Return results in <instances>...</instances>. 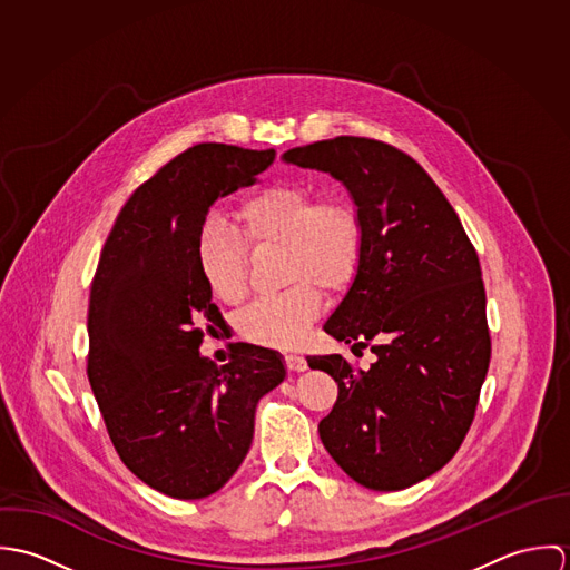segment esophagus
<instances>
[{
    "mask_svg": "<svg viewBox=\"0 0 570 570\" xmlns=\"http://www.w3.org/2000/svg\"><path fill=\"white\" fill-rule=\"evenodd\" d=\"M283 362H285V366H287V371H292V373H301V371L307 368V360L301 357V355H294V353L285 355Z\"/></svg>",
    "mask_w": 570,
    "mask_h": 570,
    "instance_id": "1",
    "label": "esophagus"
}]
</instances>
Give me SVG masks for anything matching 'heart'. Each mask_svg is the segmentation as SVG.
Segmentation results:
<instances>
[{
	"mask_svg": "<svg viewBox=\"0 0 570 570\" xmlns=\"http://www.w3.org/2000/svg\"><path fill=\"white\" fill-rule=\"evenodd\" d=\"M247 244L285 245V281L278 296L261 298L237 321L242 337L272 348H294L323 307V294L346 289L364 261L366 230L344 197H321L296 184H274L247 195L239 206ZM197 265L210 292L237 305L247 296L249 258L242 235L208 219L197 235Z\"/></svg>",
	"mask_w": 570,
	"mask_h": 570,
	"instance_id": "b5f03b06",
	"label": "heart"
}]
</instances>
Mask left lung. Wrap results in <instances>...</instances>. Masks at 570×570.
Masks as SVG:
<instances>
[{
    "label": "left lung",
    "mask_w": 570,
    "mask_h": 570,
    "mask_svg": "<svg viewBox=\"0 0 570 570\" xmlns=\"http://www.w3.org/2000/svg\"><path fill=\"white\" fill-rule=\"evenodd\" d=\"M283 158L340 179L366 230L362 267L325 331L355 355L371 346L375 362L309 360L337 382L321 439L355 483L410 488L456 454L476 414L491 357L479 254L441 188L393 145L340 136Z\"/></svg>",
    "instance_id": "1"
}]
</instances>
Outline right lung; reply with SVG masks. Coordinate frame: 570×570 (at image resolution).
I'll return each instance as SVG.
<instances>
[{
	"mask_svg": "<svg viewBox=\"0 0 570 570\" xmlns=\"http://www.w3.org/2000/svg\"><path fill=\"white\" fill-rule=\"evenodd\" d=\"M276 151L202 142L140 184L122 206L91 281L87 377L120 461L149 488L195 500L244 463L258 400L285 368L239 344L217 366L199 355V321L215 323L197 265L210 206L256 181Z\"/></svg>",
	"mask_w": 570,
	"mask_h": 570,
	"instance_id": "1",
	"label": "right lung"
}]
</instances>
